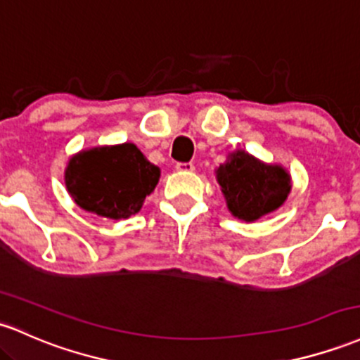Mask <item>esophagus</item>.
Masks as SVG:
<instances>
[{
    "label": "esophagus",
    "instance_id": "34e87169",
    "mask_svg": "<svg viewBox=\"0 0 360 360\" xmlns=\"http://www.w3.org/2000/svg\"><path fill=\"white\" fill-rule=\"evenodd\" d=\"M176 171L179 172H193L195 171V165L191 164V162H179V164H176Z\"/></svg>",
    "mask_w": 360,
    "mask_h": 360
}]
</instances>
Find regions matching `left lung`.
<instances>
[{"mask_svg": "<svg viewBox=\"0 0 360 360\" xmlns=\"http://www.w3.org/2000/svg\"><path fill=\"white\" fill-rule=\"evenodd\" d=\"M215 177L229 212L244 222L278 210L292 189L290 172L283 165L266 164L240 148L229 152Z\"/></svg>", "mask_w": 360, "mask_h": 360, "instance_id": "left-lung-1", "label": "left lung"}]
</instances>
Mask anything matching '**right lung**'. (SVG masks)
<instances>
[{"label":"right lung","mask_w":360,"mask_h":360,"mask_svg":"<svg viewBox=\"0 0 360 360\" xmlns=\"http://www.w3.org/2000/svg\"><path fill=\"white\" fill-rule=\"evenodd\" d=\"M159 179L160 169L128 141L80 150L65 169V184L75 203L110 220L140 212Z\"/></svg>","instance_id":"obj_1"}]
</instances>
